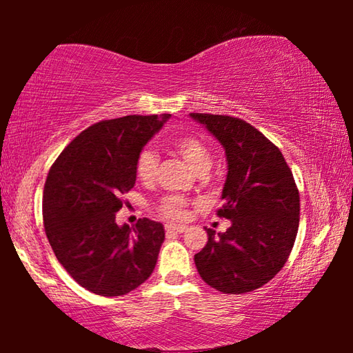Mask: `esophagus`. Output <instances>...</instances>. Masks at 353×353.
<instances>
[{
	"instance_id": "1",
	"label": "esophagus",
	"mask_w": 353,
	"mask_h": 353,
	"mask_svg": "<svg viewBox=\"0 0 353 353\" xmlns=\"http://www.w3.org/2000/svg\"><path fill=\"white\" fill-rule=\"evenodd\" d=\"M166 232H176V234H182V232L187 230V225H176V224H166L165 225Z\"/></svg>"
}]
</instances>
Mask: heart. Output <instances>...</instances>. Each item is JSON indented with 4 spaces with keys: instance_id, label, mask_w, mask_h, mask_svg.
I'll return each instance as SVG.
<instances>
[{
    "instance_id": "heart-1",
    "label": "heart",
    "mask_w": 353,
    "mask_h": 353,
    "mask_svg": "<svg viewBox=\"0 0 353 353\" xmlns=\"http://www.w3.org/2000/svg\"><path fill=\"white\" fill-rule=\"evenodd\" d=\"M171 146L196 172H205L212 165V152L204 140L196 135H181ZM159 166V157L152 149H143L135 162L137 177L141 182H151ZM188 201L182 196H166L159 204V212L168 219H182L187 213Z\"/></svg>"
}]
</instances>
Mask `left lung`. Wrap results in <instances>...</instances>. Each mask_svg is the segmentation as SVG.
I'll return each instance as SVG.
<instances>
[{
  "label": "left lung",
  "mask_w": 353,
  "mask_h": 353,
  "mask_svg": "<svg viewBox=\"0 0 353 353\" xmlns=\"http://www.w3.org/2000/svg\"><path fill=\"white\" fill-rule=\"evenodd\" d=\"M225 149L227 179L219 218L232 221L194 255L199 276L224 294H243L270 282L285 266L299 229L301 198L280 149L244 119L190 113Z\"/></svg>",
  "instance_id": "obj_1"
}]
</instances>
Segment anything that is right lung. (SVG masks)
<instances>
[{
  "mask_svg": "<svg viewBox=\"0 0 353 353\" xmlns=\"http://www.w3.org/2000/svg\"><path fill=\"white\" fill-rule=\"evenodd\" d=\"M171 115L104 119L76 137L48 172L45 234L61 265L94 294L124 296L151 276L165 229L143 218L118 225L143 146Z\"/></svg>",
  "mask_w": 353,
  "mask_h": 353,
  "instance_id": "obj_1",
  "label": "right lung"
}]
</instances>
